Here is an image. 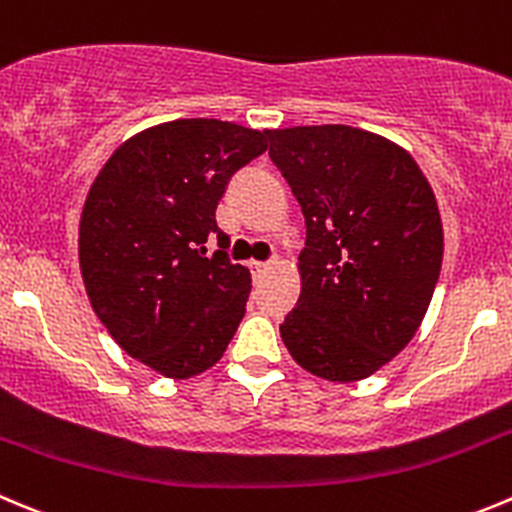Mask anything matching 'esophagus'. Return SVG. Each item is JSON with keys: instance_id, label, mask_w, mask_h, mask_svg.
<instances>
[{"instance_id": "esophagus-1", "label": "esophagus", "mask_w": 512, "mask_h": 512, "mask_svg": "<svg viewBox=\"0 0 512 512\" xmlns=\"http://www.w3.org/2000/svg\"><path fill=\"white\" fill-rule=\"evenodd\" d=\"M250 267H252V275H255V278H262V275H265V272L272 267V262H250Z\"/></svg>"}]
</instances>
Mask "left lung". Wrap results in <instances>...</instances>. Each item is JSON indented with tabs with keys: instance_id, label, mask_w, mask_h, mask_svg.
Listing matches in <instances>:
<instances>
[{
	"instance_id": "left-lung-1",
	"label": "left lung",
	"mask_w": 512,
	"mask_h": 512,
	"mask_svg": "<svg viewBox=\"0 0 512 512\" xmlns=\"http://www.w3.org/2000/svg\"><path fill=\"white\" fill-rule=\"evenodd\" d=\"M267 138L305 217L303 288L280 336L310 374L366 379L412 341L432 300L444 252L432 186L404 148L361 128Z\"/></svg>"
}]
</instances>
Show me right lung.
<instances>
[{
  "mask_svg": "<svg viewBox=\"0 0 512 512\" xmlns=\"http://www.w3.org/2000/svg\"><path fill=\"white\" fill-rule=\"evenodd\" d=\"M265 148L267 131L171 121L123 143L90 186L80 217L90 305L128 356L169 379L217 364L245 315L250 270L229 260L214 212Z\"/></svg>",
  "mask_w": 512,
  "mask_h": 512,
  "instance_id": "right-lung-1",
  "label": "right lung"
}]
</instances>
